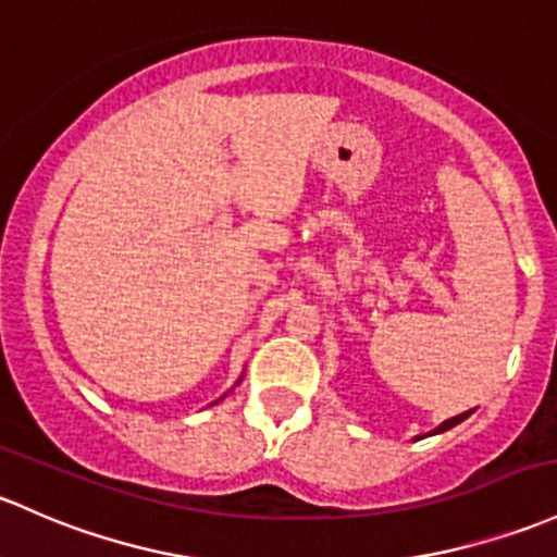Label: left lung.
I'll use <instances>...</instances> for the list:
<instances>
[{
  "label": "left lung",
  "instance_id": "1",
  "mask_svg": "<svg viewBox=\"0 0 557 557\" xmlns=\"http://www.w3.org/2000/svg\"><path fill=\"white\" fill-rule=\"evenodd\" d=\"M467 417H470V411H467V413H459V417H454V419H448V421H443V424L437 426L435 432H446V430H450V426H456V424H459V421H465ZM435 432H432V435H435Z\"/></svg>",
  "mask_w": 557,
  "mask_h": 557
}]
</instances>
